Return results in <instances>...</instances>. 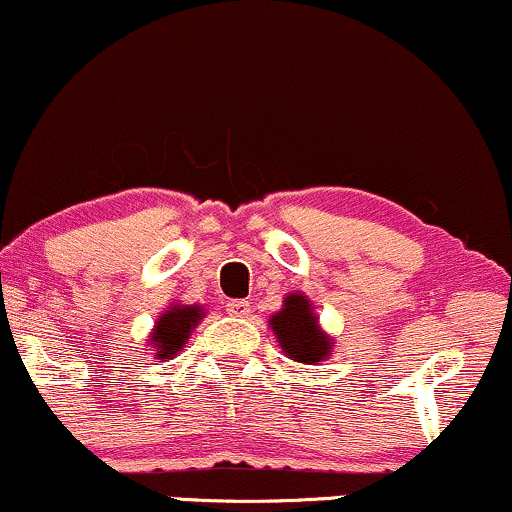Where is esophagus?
Instances as JSON below:
<instances>
[{
  "label": "esophagus",
  "mask_w": 512,
  "mask_h": 512,
  "mask_svg": "<svg viewBox=\"0 0 512 512\" xmlns=\"http://www.w3.org/2000/svg\"><path fill=\"white\" fill-rule=\"evenodd\" d=\"M226 312H229L231 317H248L250 303L248 300H229V303H226Z\"/></svg>",
  "instance_id": "1"
}]
</instances>
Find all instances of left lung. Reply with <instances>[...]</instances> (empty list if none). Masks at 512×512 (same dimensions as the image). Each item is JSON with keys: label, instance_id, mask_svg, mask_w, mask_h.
Segmentation results:
<instances>
[{"label": "left lung", "instance_id": "8db88e82", "mask_svg": "<svg viewBox=\"0 0 512 512\" xmlns=\"http://www.w3.org/2000/svg\"><path fill=\"white\" fill-rule=\"evenodd\" d=\"M269 329L283 355L298 365H322L334 355V338L322 329L317 307L305 293H288L281 310L269 317Z\"/></svg>", "mask_w": 512, "mask_h": 512}]
</instances>
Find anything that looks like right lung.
Returning a JSON list of instances; mask_svg holds the SVG:
<instances>
[{"instance_id": "obj_1", "label": "right lung", "mask_w": 512, "mask_h": 512, "mask_svg": "<svg viewBox=\"0 0 512 512\" xmlns=\"http://www.w3.org/2000/svg\"><path fill=\"white\" fill-rule=\"evenodd\" d=\"M205 315L207 312L202 305L171 303L166 307L162 315L157 317L155 329L150 331V338H147V346H150L155 360H174L186 348L188 338L193 336V331L205 319Z\"/></svg>"}]
</instances>
